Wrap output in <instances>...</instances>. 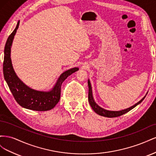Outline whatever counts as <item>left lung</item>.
Returning a JSON list of instances; mask_svg holds the SVG:
<instances>
[{
  "instance_id": "left-lung-1",
  "label": "left lung",
  "mask_w": 156,
  "mask_h": 156,
  "mask_svg": "<svg viewBox=\"0 0 156 156\" xmlns=\"http://www.w3.org/2000/svg\"><path fill=\"white\" fill-rule=\"evenodd\" d=\"M88 101L91 107L92 108V109L95 111L97 114H98L99 115H101L103 116H105V117H108V118H115V117H118L122 116V115L125 114V113L129 112V111H131V109H133L134 107H135L136 105H139V103H140L143 101L144 99L145 98V96L140 101H139L138 103H136L135 105H133L132 107L126 108V109L122 110V111H107L101 107H100V106H98L96 102L94 101V98L92 96V87H91V84L90 83L89 80L88 81Z\"/></svg>"
}]
</instances>
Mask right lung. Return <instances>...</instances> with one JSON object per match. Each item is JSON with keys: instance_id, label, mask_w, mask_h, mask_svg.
I'll return each mask as SVG.
<instances>
[{"instance_id": "add662e5", "label": "right lung", "mask_w": 156, "mask_h": 156, "mask_svg": "<svg viewBox=\"0 0 156 156\" xmlns=\"http://www.w3.org/2000/svg\"><path fill=\"white\" fill-rule=\"evenodd\" d=\"M20 25L18 21L16 29L8 37L4 48L3 73L13 98L19 105L28 109L37 111H49L57 104L60 98L61 85L64 80L73 73L79 70L73 68L61 74L55 86L50 92H41L33 90L23 83L17 77L13 69L10 58L11 46L13 37Z\"/></svg>"}]
</instances>
